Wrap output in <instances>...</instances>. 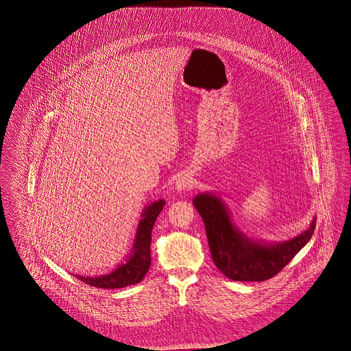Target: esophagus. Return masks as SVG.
<instances>
[{
  "label": "esophagus",
  "mask_w": 351,
  "mask_h": 351,
  "mask_svg": "<svg viewBox=\"0 0 351 351\" xmlns=\"http://www.w3.org/2000/svg\"><path fill=\"white\" fill-rule=\"evenodd\" d=\"M193 186V179L189 175H183L176 180V188L179 191H188Z\"/></svg>",
  "instance_id": "34e87169"
}]
</instances>
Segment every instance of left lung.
<instances>
[{
  "label": "left lung",
  "mask_w": 351,
  "mask_h": 351,
  "mask_svg": "<svg viewBox=\"0 0 351 351\" xmlns=\"http://www.w3.org/2000/svg\"><path fill=\"white\" fill-rule=\"evenodd\" d=\"M193 204L204 221L216 267L235 282H265L278 275L306 245L316 228L313 219L308 230L291 241L261 245L234 228L229 212L216 196L201 193Z\"/></svg>",
  "instance_id": "1"
}]
</instances>
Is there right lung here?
<instances>
[{"instance_id":"obj_1","label":"right lung","mask_w":351,"mask_h":351,"mask_svg":"<svg viewBox=\"0 0 351 351\" xmlns=\"http://www.w3.org/2000/svg\"><path fill=\"white\" fill-rule=\"evenodd\" d=\"M165 204H166L165 200L154 201L145 209L138 226L133 255L123 265H121L117 269L104 276L85 278V276L76 275V278L80 279L83 283L89 284L97 288H106V289L123 288L128 285L139 283L150 268L151 232Z\"/></svg>"}]
</instances>
